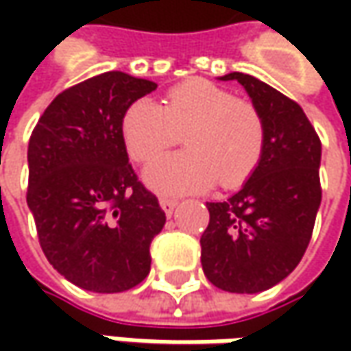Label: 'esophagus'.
Here are the masks:
<instances>
[{"label": "esophagus", "instance_id": "34e87169", "mask_svg": "<svg viewBox=\"0 0 351 351\" xmlns=\"http://www.w3.org/2000/svg\"><path fill=\"white\" fill-rule=\"evenodd\" d=\"M160 207H162L164 213L169 217V215L173 213V209L178 207V199H171V197H160Z\"/></svg>", "mask_w": 351, "mask_h": 351}]
</instances>
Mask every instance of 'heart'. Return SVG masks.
Returning a JSON list of instances; mask_svg holds the SVG:
<instances>
[{
    "instance_id": "heart-1",
    "label": "heart",
    "mask_w": 351,
    "mask_h": 351,
    "mask_svg": "<svg viewBox=\"0 0 351 351\" xmlns=\"http://www.w3.org/2000/svg\"><path fill=\"white\" fill-rule=\"evenodd\" d=\"M121 130L130 158L142 164L183 134L187 150L164 156L144 171L146 183L164 193L205 191L215 182L224 189L236 187L256 169L263 150L260 111L209 80H189L169 89L164 105L134 101Z\"/></svg>"
}]
</instances>
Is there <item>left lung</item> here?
I'll return each instance as SVG.
<instances>
[{"instance_id": "obj_1", "label": "left lung", "mask_w": 351, "mask_h": 351, "mask_svg": "<svg viewBox=\"0 0 351 351\" xmlns=\"http://www.w3.org/2000/svg\"><path fill=\"white\" fill-rule=\"evenodd\" d=\"M260 111L263 150L256 169L223 201L207 203L201 263L210 283L228 293H260L299 265L320 207V138L295 103L254 75L232 72Z\"/></svg>"}]
</instances>
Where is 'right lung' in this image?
I'll return each mask as SVG.
<instances>
[{
  "instance_id": "1",
  "label": "right lung",
  "mask_w": 351,
  "mask_h": 351,
  "mask_svg": "<svg viewBox=\"0 0 351 351\" xmlns=\"http://www.w3.org/2000/svg\"><path fill=\"white\" fill-rule=\"evenodd\" d=\"M154 82L105 72L62 91L29 141V191L38 242L52 267L93 293H121L150 274V242L166 215L138 180L123 115Z\"/></svg>"
}]
</instances>
